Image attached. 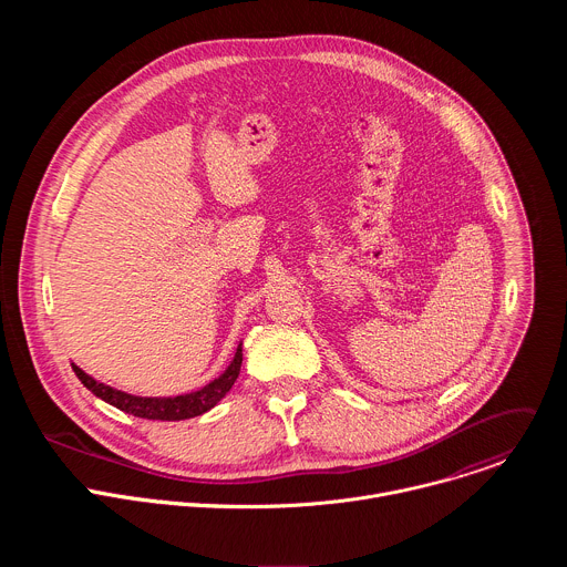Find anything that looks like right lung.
Masks as SVG:
<instances>
[{
    "label": "right lung",
    "instance_id": "right-lung-1",
    "mask_svg": "<svg viewBox=\"0 0 567 567\" xmlns=\"http://www.w3.org/2000/svg\"><path fill=\"white\" fill-rule=\"evenodd\" d=\"M71 368H73L75 377L83 381V385L87 390H92L99 399L107 401L110 406H114V409H118L127 415L143 417V420L179 422V420H190V417L208 413L226 396V392L233 388V383L239 374V368H241V343L237 346L235 357L228 363V368L217 379H213L210 383H206L199 390L177 394V396H138V394H130V392H123V390H116L112 385H105V383L96 381L85 370H80L75 363H71Z\"/></svg>",
    "mask_w": 567,
    "mask_h": 567
}]
</instances>
